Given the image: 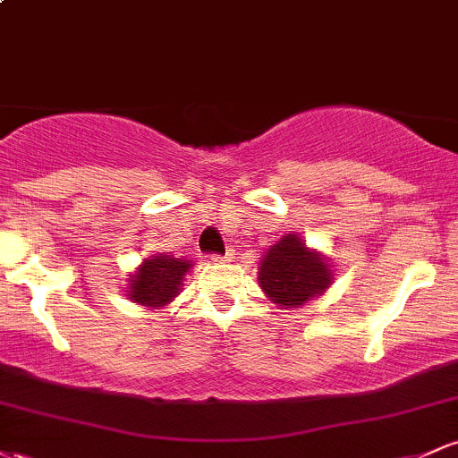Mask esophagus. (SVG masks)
<instances>
[{
  "instance_id": "1",
  "label": "esophagus",
  "mask_w": 458,
  "mask_h": 458,
  "mask_svg": "<svg viewBox=\"0 0 458 458\" xmlns=\"http://www.w3.org/2000/svg\"><path fill=\"white\" fill-rule=\"evenodd\" d=\"M233 260V251H228L225 256H213V262H217V265H222V262H230Z\"/></svg>"
}]
</instances>
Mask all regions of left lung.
Wrapping results in <instances>:
<instances>
[{"label": "left lung", "instance_id": "1", "mask_svg": "<svg viewBox=\"0 0 458 458\" xmlns=\"http://www.w3.org/2000/svg\"><path fill=\"white\" fill-rule=\"evenodd\" d=\"M334 271L329 260L310 250L299 234H286L271 245L259 267V284L269 301L286 308H301L331 286Z\"/></svg>", "mask_w": 458, "mask_h": 458}]
</instances>
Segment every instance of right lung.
I'll return each instance as SVG.
<instances>
[{
  "instance_id": "add662e5",
  "label": "right lung",
  "mask_w": 458,
  "mask_h": 458,
  "mask_svg": "<svg viewBox=\"0 0 458 458\" xmlns=\"http://www.w3.org/2000/svg\"><path fill=\"white\" fill-rule=\"evenodd\" d=\"M191 260L174 259L170 254H157L146 259L138 271L129 277L127 295L133 303L146 308H163L181 295L182 280L191 269Z\"/></svg>"
}]
</instances>
